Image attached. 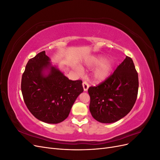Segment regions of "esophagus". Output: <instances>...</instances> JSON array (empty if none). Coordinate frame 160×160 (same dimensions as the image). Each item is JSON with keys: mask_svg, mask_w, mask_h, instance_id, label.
<instances>
[{"mask_svg": "<svg viewBox=\"0 0 160 160\" xmlns=\"http://www.w3.org/2000/svg\"><path fill=\"white\" fill-rule=\"evenodd\" d=\"M89 87V85L88 82H87V81H83V90L85 91H88Z\"/></svg>", "mask_w": 160, "mask_h": 160, "instance_id": "obj_1", "label": "esophagus"}]
</instances>
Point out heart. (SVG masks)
Returning <instances> with one entry per match:
<instances>
[{
	"mask_svg": "<svg viewBox=\"0 0 160 160\" xmlns=\"http://www.w3.org/2000/svg\"><path fill=\"white\" fill-rule=\"evenodd\" d=\"M104 58L102 56H95L92 57L87 61V65L89 67H93L97 65H98L93 71V77L97 81H102L105 80L112 69V63L109 60H103ZM79 71H81V68L78 69Z\"/></svg>",
	"mask_w": 160,
	"mask_h": 160,
	"instance_id": "heart-1",
	"label": "heart"
}]
</instances>
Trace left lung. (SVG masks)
Returning <instances> with one entry per match:
<instances>
[{
    "instance_id": "obj_1",
    "label": "left lung",
    "mask_w": 160,
    "mask_h": 160,
    "mask_svg": "<svg viewBox=\"0 0 160 160\" xmlns=\"http://www.w3.org/2000/svg\"><path fill=\"white\" fill-rule=\"evenodd\" d=\"M138 74L133 61L126 56L112 75L96 87L88 89L89 110L98 122L111 123L124 118L137 99Z\"/></svg>"
}]
</instances>
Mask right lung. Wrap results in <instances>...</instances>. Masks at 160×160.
Returning <instances> with one entry per match:
<instances>
[{
  "instance_id": "obj_1",
  "label": "right lung",
  "mask_w": 160,
  "mask_h": 160,
  "mask_svg": "<svg viewBox=\"0 0 160 160\" xmlns=\"http://www.w3.org/2000/svg\"><path fill=\"white\" fill-rule=\"evenodd\" d=\"M50 61L45 51L29 59L22 76L21 91L28 109L37 119L55 124L68 117L83 88L81 80H69Z\"/></svg>"
}]
</instances>
